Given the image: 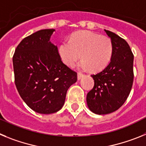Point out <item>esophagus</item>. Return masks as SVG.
Segmentation results:
<instances>
[{
    "label": "esophagus",
    "instance_id": "34e87169",
    "mask_svg": "<svg viewBox=\"0 0 146 146\" xmlns=\"http://www.w3.org/2000/svg\"><path fill=\"white\" fill-rule=\"evenodd\" d=\"M83 76L84 75L82 74H81V73H78V74H77V80H80L82 77H83Z\"/></svg>",
    "mask_w": 146,
    "mask_h": 146
}]
</instances>
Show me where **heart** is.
<instances>
[{
    "instance_id": "obj_1",
    "label": "heart",
    "mask_w": 146,
    "mask_h": 146,
    "mask_svg": "<svg viewBox=\"0 0 146 146\" xmlns=\"http://www.w3.org/2000/svg\"><path fill=\"white\" fill-rule=\"evenodd\" d=\"M58 53L64 64L73 66L81 57L78 65L81 70L91 68L92 71L102 70L110 61L113 54L111 39L91 31L74 33L69 41H64L58 47Z\"/></svg>"
}]
</instances>
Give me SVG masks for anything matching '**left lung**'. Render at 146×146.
<instances>
[{
    "mask_svg": "<svg viewBox=\"0 0 146 146\" xmlns=\"http://www.w3.org/2000/svg\"><path fill=\"white\" fill-rule=\"evenodd\" d=\"M104 31L113 44L111 60L101 72L91 75L94 86L86 97L88 109L97 115L119 109L129 96L134 79V55L128 43L113 32Z\"/></svg>",
    "mask_w": 146,
    "mask_h": 146,
    "instance_id": "left-lung-1",
    "label": "left lung"
}]
</instances>
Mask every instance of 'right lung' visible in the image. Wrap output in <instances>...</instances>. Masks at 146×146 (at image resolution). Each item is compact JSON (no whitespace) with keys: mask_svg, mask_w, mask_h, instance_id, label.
I'll list each match as a JSON object with an SVG mask.
<instances>
[{"mask_svg":"<svg viewBox=\"0 0 146 146\" xmlns=\"http://www.w3.org/2000/svg\"><path fill=\"white\" fill-rule=\"evenodd\" d=\"M55 29L40 30L22 40L13 56L15 85L23 101L41 114L59 111L77 73L61 61L50 42Z\"/></svg>","mask_w":146,"mask_h":146,"instance_id":"1","label":"right lung"}]
</instances>
